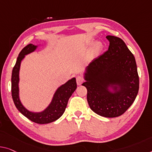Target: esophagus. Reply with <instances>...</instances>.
Segmentation results:
<instances>
[{
	"label": "esophagus",
	"instance_id": "34e87169",
	"mask_svg": "<svg viewBox=\"0 0 152 152\" xmlns=\"http://www.w3.org/2000/svg\"><path fill=\"white\" fill-rule=\"evenodd\" d=\"M76 83L78 85H80L84 82V78L81 75H78L76 76Z\"/></svg>",
	"mask_w": 152,
	"mask_h": 152
}]
</instances>
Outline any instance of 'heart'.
Returning a JSON list of instances; mask_svg holds the SVG:
<instances>
[{
    "instance_id": "obj_1",
    "label": "heart",
    "mask_w": 152,
    "mask_h": 152,
    "mask_svg": "<svg viewBox=\"0 0 152 152\" xmlns=\"http://www.w3.org/2000/svg\"><path fill=\"white\" fill-rule=\"evenodd\" d=\"M100 48H101L100 45H99V44H96V46H94V50L95 51H98L100 49Z\"/></svg>"
}]
</instances>
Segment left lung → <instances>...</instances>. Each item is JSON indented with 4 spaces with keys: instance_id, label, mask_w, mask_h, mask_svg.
Masks as SVG:
<instances>
[{
    "instance_id": "1",
    "label": "left lung",
    "mask_w": 152,
    "mask_h": 152,
    "mask_svg": "<svg viewBox=\"0 0 152 152\" xmlns=\"http://www.w3.org/2000/svg\"><path fill=\"white\" fill-rule=\"evenodd\" d=\"M110 42L108 50L93 60L87 67V101L91 109L105 117L123 115L132 104L139 89V77L133 54L121 38L106 36ZM117 83L121 90L111 94L109 83Z\"/></svg>"
}]
</instances>
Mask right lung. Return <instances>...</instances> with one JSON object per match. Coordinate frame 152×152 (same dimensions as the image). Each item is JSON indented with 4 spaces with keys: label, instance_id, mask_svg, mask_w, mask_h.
I'll return each mask as SVG.
<instances>
[{
    "label": "right lung",
    "instance_id": "right-lung-1",
    "mask_svg": "<svg viewBox=\"0 0 152 152\" xmlns=\"http://www.w3.org/2000/svg\"><path fill=\"white\" fill-rule=\"evenodd\" d=\"M36 46L28 44L22 50L18 56L16 63L13 67L11 75V96L17 109L26 118L36 124H45L56 121L61 116L66 108L69 98L76 90L77 85L75 78L63 85L58 88L54 94L53 101L44 111L39 113H31L27 110L20 102L18 97V82H19V70L20 63L24 55L34 51Z\"/></svg>",
    "mask_w": 152,
    "mask_h": 152
}]
</instances>
